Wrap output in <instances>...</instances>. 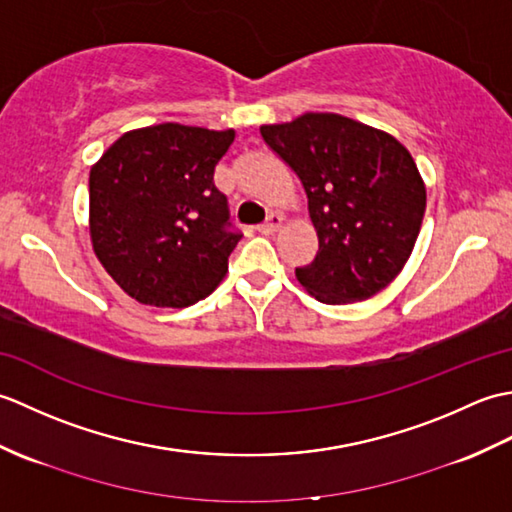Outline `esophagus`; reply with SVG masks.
Masks as SVG:
<instances>
[{"label": "esophagus", "mask_w": 512, "mask_h": 512, "mask_svg": "<svg viewBox=\"0 0 512 512\" xmlns=\"http://www.w3.org/2000/svg\"><path fill=\"white\" fill-rule=\"evenodd\" d=\"M281 222H284V217H281V213H270L266 217V222L257 226V231L264 233V235H270V233L277 231V228L281 226Z\"/></svg>", "instance_id": "1"}]
</instances>
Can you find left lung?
I'll use <instances>...</instances> for the list:
<instances>
[{"mask_svg": "<svg viewBox=\"0 0 512 512\" xmlns=\"http://www.w3.org/2000/svg\"><path fill=\"white\" fill-rule=\"evenodd\" d=\"M264 143L297 173L319 250L297 279L323 303L374 297L407 264L427 191L394 136L339 114H303L259 127Z\"/></svg>", "mask_w": 512, "mask_h": 512, "instance_id": "8db88e82", "label": "left lung"}]
</instances>
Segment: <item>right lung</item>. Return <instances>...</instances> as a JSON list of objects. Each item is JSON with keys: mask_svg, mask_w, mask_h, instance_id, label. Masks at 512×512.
<instances>
[{"mask_svg": "<svg viewBox=\"0 0 512 512\" xmlns=\"http://www.w3.org/2000/svg\"><path fill=\"white\" fill-rule=\"evenodd\" d=\"M233 140V129L162 123L123 134L92 167V246L129 297L187 308L224 279L242 231L213 173Z\"/></svg>", "mask_w": 512, "mask_h": 512, "instance_id": "right-lung-1", "label": "right lung"}]
</instances>
